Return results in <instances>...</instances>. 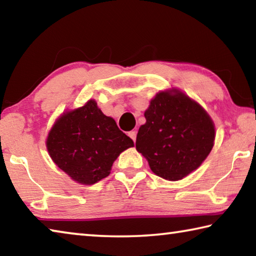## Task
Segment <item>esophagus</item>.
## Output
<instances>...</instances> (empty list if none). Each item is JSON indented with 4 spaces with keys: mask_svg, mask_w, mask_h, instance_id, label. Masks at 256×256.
Returning <instances> with one entry per match:
<instances>
[{
    "mask_svg": "<svg viewBox=\"0 0 256 256\" xmlns=\"http://www.w3.org/2000/svg\"><path fill=\"white\" fill-rule=\"evenodd\" d=\"M128 136L131 138L134 142H136V131H130Z\"/></svg>",
    "mask_w": 256,
    "mask_h": 256,
    "instance_id": "esophagus-1",
    "label": "esophagus"
}]
</instances>
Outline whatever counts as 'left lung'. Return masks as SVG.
Listing matches in <instances>:
<instances>
[{
	"instance_id": "1",
	"label": "left lung",
	"mask_w": 256,
	"mask_h": 256,
	"mask_svg": "<svg viewBox=\"0 0 256 256\" xmlns=\"http://www.w3.org/2000/svg\"><path fill=\"white\" fill-rule=\"evenodd\" d=\"M136 146L156 175L178 180L196 170L210 154L214 126L206 112L185 94L159 92L144 112Z\"/></svg>"
}]
</instances>
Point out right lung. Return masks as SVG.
Segmentation results:
<instances>
[{"instance_id":"1","label":"right lung","mask_w":256,"mask_h":256,"mask_svg":"<svg viewBox=\"0 0 256 256\" xmlns=\"http://www.w3.org/2000/svg\"><path fill=\"white\" fill-rule=\"evenodd\" d=\"M46 146L53 162L72 180L92 185L110 175L112 162L134 144L89 100L56 120Z\"/></svg>"}]
</instances>
